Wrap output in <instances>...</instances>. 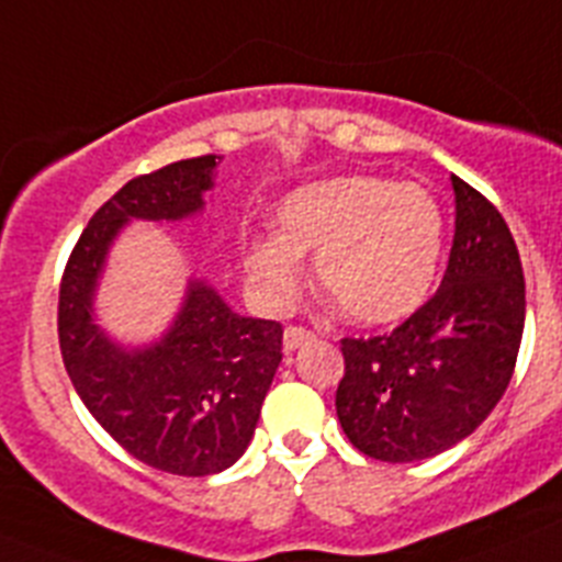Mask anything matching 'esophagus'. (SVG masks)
I'll list each match as a JSON object with an SVG mask.
<instances>
[{
  "label": "esophagus",
  "mask_w": 562,
  "mask_h": 562,
  "mask_svg": "<svg viewBox=\"0 0 562 562\" xmlns=\"http://www.w3.org/2000/svg\"><path fill=\"white\" fill-rule=\"evenodd\" d=\"M310 340H315V335H312L310 329H304V326H286L284 329V349L286 351L301 349V346Z\"/></svg>",
  "instance_id": "34e87169"
}]
</instances>
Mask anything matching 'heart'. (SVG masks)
Listing matches in <instances>:
<instances>
[{
    "mask_svg": "<svg viewBox=\"0 0 562 562\" xmlns=\"http://www.w3.org/2000/svg\"><path fill=\"white\" fill-rule=\"evenodd\" d=\"M281 236L247 241V272L272 306H286L304 281V252L331 304L362 326L414 315L436 284L445 213L428 188L389 177H337L297 188L278 207Z\"/></svg>",
    "mask_w": 562,
    "mask_h": 562,
    "instance_id": "1",
    "label": "heart"
}]
</instances>
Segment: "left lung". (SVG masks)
I'll return each mask as SVG.
<instances>
[{"instance_id": "obj_1", "label": "left lung", "mask_w": 562, "mask_h": 562, "mask_svg": "<svg viewBox=\"0 0 562 562\" xmlns=\"http://www.w3.org/2000/svg\"><path fill=\"white\" fill-rule=\"evenodd\" d=\"M456 236L441 286L389 335L342 337L337 419L360 453L419 461L493 414L526 317L524 267L504 216L453 177Z\"/></svg>"}]
</instances>
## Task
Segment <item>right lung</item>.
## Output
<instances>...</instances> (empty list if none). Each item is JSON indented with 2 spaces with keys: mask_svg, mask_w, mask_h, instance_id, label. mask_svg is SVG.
I'll return each instance as SVG.
<instances>
[{
  "mask_svg": "<svg viewBox=\"0 0 562 562\" xmlns=\"http://www.w3.org/2000/svg\"><path fill=\"white\" fill-rule=\"evenodd\" d=\"M213 166L216 157L202 154L128 180L83 227L58 286V342L78 396L126 453L171 475L220 473L245 453L284 326L236 315L211 286L193 284L157 346L121 351L92 324L89 301L123 222L200 211Z\"/></svg>",
  "mask_w": 562,
  "mask_h": 562,
  "instance_id": "1",
  "label": "right lung"
}]
</instances>
